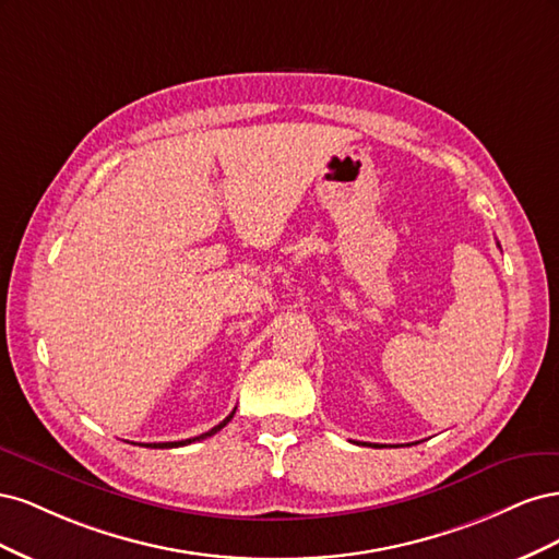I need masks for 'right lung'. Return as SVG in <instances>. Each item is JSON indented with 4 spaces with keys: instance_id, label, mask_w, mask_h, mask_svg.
<instances>
[{
    "instance_id": "right-lung-1",
    "label": "right lung",
    "mask_w": 559,
    "mask_h": 559,
    "mask_svg": "<svg viewBox=\"0 0 559 559\" xmlns=\"http://www.w3.org/2000/svg\"><path fill=\"white\" fill-rule=\"evenodd\" d=\"M233 415H235V411L224 419V421H218V425L214 427V429H210V431H205V433H200V436H195V438H186V441H175V443H146V448H181V445H189V443H195V441H202V438H210V436H214L216 431H222L226 425H228V421L233 419Z\"/></svg>"
}]
</instances>
